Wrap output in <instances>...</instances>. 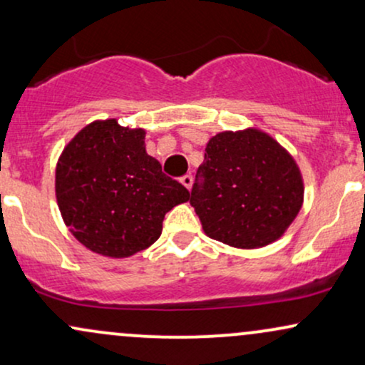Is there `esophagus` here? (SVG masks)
<instances>
[{
    "label": "esophagus",
    "mask_w": 365,
    "mask_h": 365,
    "mask_svg": "<svg viewBox=\"0 0 365 365\" xmlns=\"http://www.w3.org/2000/svg\"><path fill=\"white\" fill-rule=\"evenodd\" d=\"M180 182L183 183V187H185V188H188V190H190V188H192V183H194V177H192V175H185V177L180 178Z\"/></svg>",
    "instance_id": "1"
}]
</instances>
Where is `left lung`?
Returning a JSON list of instances; mask_svg holds the SVG:
<instances>
[{
    "mask_svg": "<svg viewBox=\"0 0 365 365\" xmlns=\"http://www.w3.org/2000/svg\"><path fill=\"white\" fill-rule=\"evenodd\" d=\"M302 200L304 183L294 158L253 127L209 139L190 194L205 235L243 250L277 241Z\"/></svg>",
    "mask_w": 365,
    "mask_h": 365,
    "instance_id": "left-lung-1",
    "label": "left lung"
}]
</instances>
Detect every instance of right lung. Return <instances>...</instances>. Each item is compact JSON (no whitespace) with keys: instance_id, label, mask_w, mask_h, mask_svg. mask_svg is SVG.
Returning <instances> with one entry per match:
<instances>
[{"instance_id":"obj_1","label":"right lung","mask_w":365,"mask_h":365,"mask_svg":"<svg viewBox=\"0 0 365 365\" xmlns=\"http://www.w3.org/2000/svg\"><path fill=\"white\" fill-rule=\"evenodd\" d=\"M146 130L95 120L64 148L56 199L64 225L91 252L125 258L160 238L165 214L190 199L146 153Z\"/></svg>"}]
</instances>
